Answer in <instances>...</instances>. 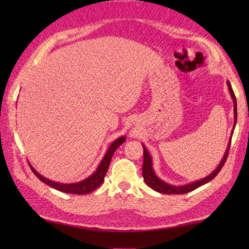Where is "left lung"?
<instances>
[{"mask_svg": "<svg viewBox=\"0 0 249 249\" xmlns=\"http://www.w3.org/2000/svg\"><path fill=\"white\" fill-rule=\"evenodd\" d=\"M227 86H229V91H230L231 99H233V103H234V126H233V129H234L235 125H236V120H237V104H236V96L234 94V91H233V89H231V83L229 81H227ZM233 133H234V130H231V136H233ZM231 138H230L229 145H227L226 151H225L224 156H223L220 165L216 167V169L214 170L212 174L206 176L205 178H202L200 180L193 181V182H191V183L183 184V185H174V184L167 183L163 180L158 178V177L156 176L155 171H154L151 156L148 153V150H147L145 145H142V148H144L142 177H144V180H145L146 184L149 185V187L153 189V190L157 191L159 193H163V195H183V193H188V192H191L193 190H196V188L201 187V185L210 182V181L215 178L216 175L218 174V172H220V170L222 169L223 166H224L225 161H226L227 155H229V150H230V146H231Z\"/></svg>", "mask_w": 249, "mask_h": 249, "instance_id": "obj_1", "label": "left lung"}]
</instances>
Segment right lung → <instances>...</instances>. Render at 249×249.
Segmentation results:
<instances>
[{
    "instance_id": "obj_1",
    "label": "right lung",
    "mask_w": 249,
    "mask_h": 249,
    "mask_svg": "<svg viewBox=\"0 0 249 249\" xmlns=\"http://www.w3.org/2000/svg\"><path fill=\"white\" fill-rule=\"evenodd\" d=\"M125 141H126V137L121 136L113 142L111 146L108 147L107 154L104 155L103 159L101 160L99 167L96 168V170L93 172V174L84 180L79 181V182H75V183L54 182V181L45 178V177L38 174V172L34 169L31 163H29V167H31L32 171L35 174L37 178L43 181L44 183L48 184L49 187L56 189L58 191L65 192V193H71V195H87V193H91L92 191H94L95 189H98L100 185L102 184V182L104 181V177L107 175V171L108 169L109 162H111L113 154L115 153V150L119 148V147L123 144Z\"/></svg>"
}]
</instances>
